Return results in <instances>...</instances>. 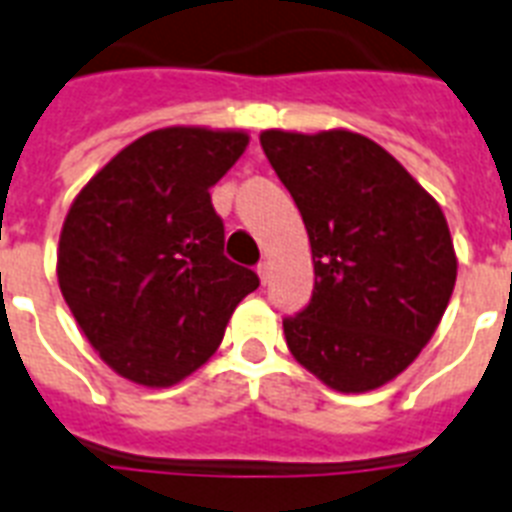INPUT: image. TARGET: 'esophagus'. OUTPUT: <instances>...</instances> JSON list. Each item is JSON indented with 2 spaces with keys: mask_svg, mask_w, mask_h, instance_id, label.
<instances>
[{
  "mask_svg": "<svg viewBox=\"0 0 512 512\" xmlns=\"http://www.w3.org/2000/svg\"><path fill=\"white\" fill-rule=\"evenodd\" d=\"M257 276H260V281H263V284H268V279H271V265L268 263L257 265Z\"/></svg>",
  "mask_w": 512,
  "mask_h": 512,
  "instance_id": "esophagus-1",
  "label": "esophagus"
}]
</instances>
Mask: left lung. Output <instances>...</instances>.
I'll list each match as a JSON object with an SVG mask.
<instances>
[{
	"label": "left lung",
	"mask_w": 512,
	"mask_h": 512,
	"mask_svg": "<svg viewBox=\"0 0 512 512\" xmlns=\"http://www.w3.org/2000/svg\"><path fill=\"white\" fill-rule=\"evenodd\" d=\"M260 146L311 239V303L284 319L292 356L340 393L382 388L420 356L452 297L444 212L358 132L265 130Z\"/></svg>",
	"instance_id": "left-lung-1"
}]
</instances>
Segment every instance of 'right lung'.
Masks as SVG:
<instances>
[{"instance_id": "add662e5", "label": "right lung", "mask_w": 512, "mask_h": 512, "mask_svg": "<svg viewBox=\"0 0 512 512\" xmlns=\"http://www.w3.org/2000/svg\"><path fill=\"white\" fill-rule=\"evenodd\" d=\"M241 130L164 127L122 148L68 209L58 284L116 374L170 388L207 364L236 305L260 287L223 255L209 188L244 154Z\"/></svg>"}]
</instances>
